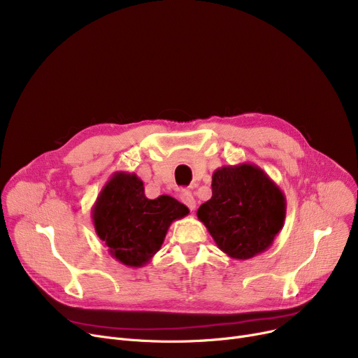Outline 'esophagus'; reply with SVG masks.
I'll return each mask as SVG.
<instances>
[{
	"instance_id": "34e87169",
	"label": "esophagus",
	"mask_w": 358,
	"mask_h": 358,
	"mask_svg": "<svg viewBox=\"0 0 358 358\" xmlns=\"http://www.w3.org/2000/svg\"><path fill=\"white\" fill-rule=\"evenodd\" d=\"M180 200L189 208L190 210L196 209V199L190 190H182L180 194Z\"/></svg>"
}]
</instances>
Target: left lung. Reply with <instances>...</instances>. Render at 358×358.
Masks as SVG:
<instances>
[{"instance_id": "1", "label": "left lung", "mask_w": 358, "mask_h": 358, "mask_svg": "<svg viewBox=\"0 0 358 358\" xmlns=\"http://www.w3.org/2000/svg\"><path fill=\"white\" fill-rule=\"evenodd\" d=\"M197 217L220 251L250 259L271 247L286 219V197L254 164L224 165L212 176V199Z\"/></svg>"}]
</instances>
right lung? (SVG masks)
<instances>
[{
    "label": "right lung",
    "instance_id": "obj_1",
    "mask_svg": "<svg viewBox=\"0 0 358 358\" xmlns=\"http://www.w3.org/2000/svg\"><path fill=\"white\" fill-rule=\"evenodd\" d=\"M189 213V208L171 196L148 199L143 181L135 173L119 171L101 189L91 217L110 255L139 268L161 250L171 223Z\"/></svg>",
    "mask_w": 358,
    "mask_h": 358
}]
</instances>
